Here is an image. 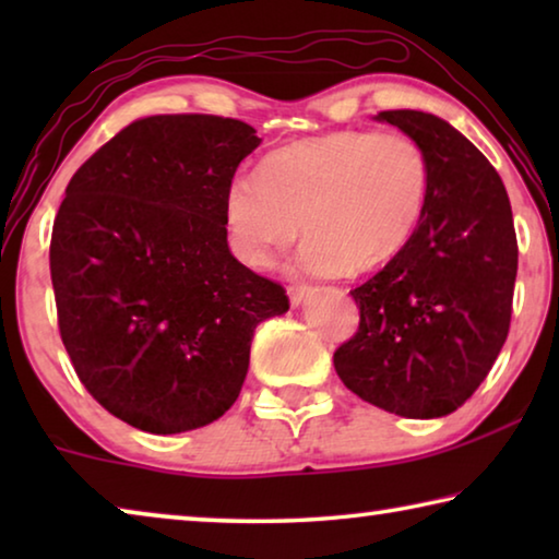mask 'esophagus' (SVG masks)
<instances>
[{
    "instance_id": "esophagus-1",
    "label": "esophagus",
    "mask_w": 559,
    "mask_h": 559,
    "mask_svg": "<svg viewBox=\"0 0 559 559\" xmlns=\"http://www.w3.org/2000/svg\"><path fill=\"white\" fill-rule=\"evenodd\" d=\"M288 296H290V306H300L302 300L310 296V288L308 286H288Z\"/></svg>"
}]
</instances>
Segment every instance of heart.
<instances>
[{
    "label": "heart",
    "mask_w": 559,
    "mask_h": 559,
    "mask_svg": "<svg viewBox=\"0 0 559 559\" xmlns=\"http://www.w3.org/2000/svg\"><path fill=\"white\" fill-rule=\"evenodd\" d=\"M429 157L406 132L337 130L273 150L259 177L239 173L224 192L236 257L271 269L298 239L310 276L362 273L394 259L421 222Z\"/></svg>",
    "instance_id": "1"
}]
</instances>
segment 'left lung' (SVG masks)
I'll list each match as a JSON object with an SVG mask.
<instances>
[{"mask_svg": "<svg viewBox=\"0 0 559 559\" xmlns=\"http://www.w3.org/2000/svg\"><path fill=\"white\" fill-rule=\"evenodd\" d=\"M429 157V197L409 243L349 290L359 308L335 372L359 400L406 419H439L478 390L513 313L518 241L503 182L486 155L431 112L382 110Z\"/></svg>", "mask_w": 559, "mask_h": 559, "instance_id": "obj_1", "label": "left lung"}]
</instances>
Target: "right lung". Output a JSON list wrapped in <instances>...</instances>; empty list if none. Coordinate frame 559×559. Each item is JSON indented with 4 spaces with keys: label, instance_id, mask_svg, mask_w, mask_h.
<instances>
[{
    "label": "right lung",
    "instance_id": "obj_1",
    "mask_svg": "<svg viewBox=\"0 0 559 559\" xmlns=\"http://www.w3.org/2000/svg\"><path fill=\"white\" fill-rule=\"evenodd\" d=\"M259 145L241 120L153 116L66 187L49 253L63 347L93 400L140 431L219 419L253 330L288 310L286 290L226 243V185Z\"/></svg>",
    "mask_w": 559,
    "mask_h": 559
}]
</instances>
